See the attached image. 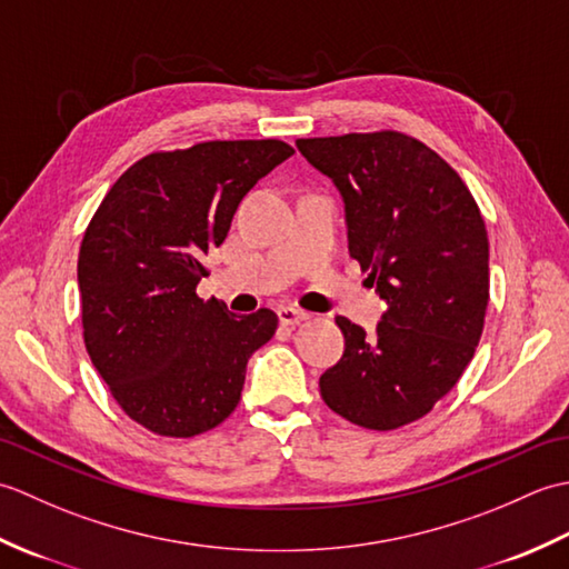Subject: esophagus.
<instances>
[{
    "label": "esophagus",
    "instance_id": "esophagus-1",
    "mask_svg": "<svg viewBox=\"0 0 569 569\" xmlns=\"http://www.w3.org/2000/svg\"><path fill=\"white\" fill-rule=\"evenodd\" d=\"M306 318H308V312L300 310V308H293V306L278 308V320H281V325H298V322H303Z\"/></svg>",
    "mask_w": 569,
    "mask_h": 569
}]
</instances>
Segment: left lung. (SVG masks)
I'll return each instance as SVG.
<instances>
[{
	"label": "left lung",
	"mask_w": 569,
	"mask_h": 569,
	"mask_svg": "<svg viewBox=\"0 0 569 569\" xmlns=\"http://www.w3.org/2000/svg\"><path fill=\"white\" fill-rule=\"evenodd\" d=\"M345 202L349 253L386 303L373 335L337 316L345 352L322 401L355 426L393 430L440 401L475 357L489 303V239L467 186L398 131L298 139Z\"/></svg>",
	"instance_id": "1"
}]
</instances>
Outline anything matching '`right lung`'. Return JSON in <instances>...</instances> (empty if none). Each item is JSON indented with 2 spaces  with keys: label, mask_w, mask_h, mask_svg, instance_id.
<instances>
[{
  "label": "right lung",
  "mask_w": 569,
  "mask_h": 569,
  "mask_svg": "<svg viewBox=\"0 0 569 569\" xmlns=\"http://www.w3.org/2000/svg\"><path fill=\"white\" fill-rule=\"evenodd\" d=\"M291 156L278 139L149 153L110 188L82 237L84 347L114 401L156 435L220 426L239 403L249 357L276 332L273 310L232 316L196 288L239 202Z\"/></svg>",
  "instance_id": "right-lung-1"
}]
</instances>
